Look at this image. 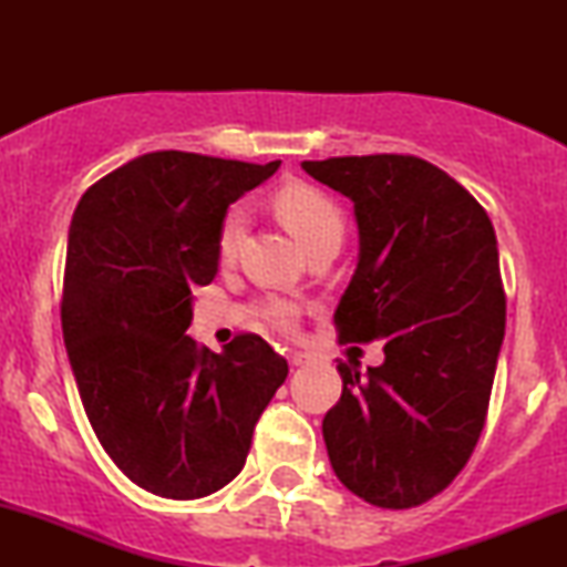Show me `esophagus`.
I'll return each mask as SVG.
<instances>
[{
    "instance_id": "obj_1",
    "label": "esophagus",
    "mask_w": 567,
    "mask_h": 567,
    "mask_svg": "<svg viewBox=\"0 0 567 567\" xmlns=\"http://www.w3.org/2000/svg\"><path fill=\"white\" fill-rule=\"evenodd\" d=\"M307 359H309V355L301 353V351H291V353H289V363H291V367H301V363H307Z\"/></svg>"
}]
</instances>
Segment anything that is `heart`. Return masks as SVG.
I'll return each mask as SVG.
<instances>
[{
	"label": "heart",
	"instance_id": "obj_1",
	"mask_svg": "<svg viewBox=\"0 0 567 567\" xmlns=\"http://www.w3.org/2000/svg\"><path fill=\"white\" fill-rule=\"evenodd\" d=\"M274 208L278 219L286 224V229L291 231L293 237L299 239L301 247H309L317 239L336 237L340 239L343 235V216H340V208L336 200H332L328 193L320 188H312V185L293 183L286 185L276 193ZM247 227V212L243 206L229 208V214L224 216L221 231H219V258L227 262L237 255L239 245H243ZM262 317L276 328L289 330L297 322V307L289 305V301H268L262 307Z\"/></svg>",
	"mask_w": 567,
	"mask_h": 567
}]
</instances>
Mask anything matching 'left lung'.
Masks as SVG:
<instances>
[{
    "label": "left lung",
    "mask_w": 567,
    "mask_h": 567,
    "mask_svg": "<svg viewBox=\"0 0 567 567\" xmlns=\"http://www.w3.org/2000/svg\"><path fill=\"white\" fill-rule=\"evenodd\" d=\"M351 198L359 262L336 309L340 340H384V363L340 361L322 421L332 470L379 508H413L460 475L485 425L506 332L498 239L454 177L410 154L301 162Z\"/></svg>",
    "instance_id": "8db88e82"
}]
</instances>
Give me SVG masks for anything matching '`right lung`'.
<instances>
[{
	"label": "right lung",
	"instance_id": "right-lung-1",
	"mask_svg": "<svg viewBox=\"0 0 567 567\" xmlns=\"http://www.w3.org/2000/svg\"><path fill=\"white\" fill-rule=\"evenodd\" d=\"M278 167L150 152L92 185L72 216L61 328L76 390L107 456L162 498L231 483L289 374L252 332L221 353L185 336L193 289L219 270L229 204Z\"/></svg>",
	"mask_w": 567,
	"mask_h": 567
}]
</instances>
